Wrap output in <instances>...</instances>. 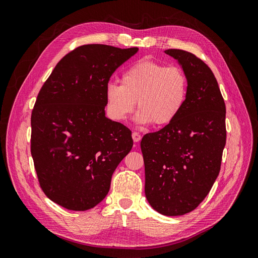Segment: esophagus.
<instances>
[{
    "instance_id": "1",
    "label": "esophagus",
    "mask_w": 258,
    "mask_h": 258,
    "mask_svg": "<svg viewBox=\"0 0 258 258\" xmlns=\"http://www.w3.org/2000/svg\"><path fill=\"white\" fill-rule=\"evenodd\" d=\"M132 139H134L135 142H139V141H141L142 136L138 134V132H132Z\"/></svg>"
}]
</instances>
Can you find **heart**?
<instances>
[{"mask_svg": "<svg viewBox=\"0 0 258 258\" xmlns=\"http://www.w3.org/2000/svg\"><path fill=\"white\" fill-rule=\"evenodd\" d=\"M121 85L108 83L105 106L113 120L123 121L134 112L136 100L140 123L165 126L181 112L187 96V77L177 67H166L151 59H140L124 70Z\"/></svg>", "mask_w": 258, "mask_h": 258, "instance_id": "obj_1", "label": "heart"}]
</instances>
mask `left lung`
<instances>
[{
    "mask_svg": "<svg viewBox=\"0 0 258 258\" xmlns=\"http://www.w3.org/2000/svg\"><path fill=\"white\" fill-rule=\"evenodd\" d=\"M187 77L176 118L141 141L145 196L157 212L176 216L196 209L212 188L226 144V106L211 69L194 53L167 49Z\"/></svg>",
    "mask_w": 258,
    "mask_h": 258,
    "instance_id": "8db88e82",
    "label": "left lung"
}]
</instances>
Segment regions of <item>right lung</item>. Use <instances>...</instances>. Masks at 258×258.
Masks as SVG:
<instances>
[{"label":"right lung","mask_w":258,"mask_h":258,"mask_svg":"<svg viewBox=\"0 0 258 258\" xmlns=\"http://www.w3.org/2000/svg\"><path fill=\"white\" fill-rule=\"evenodd\" d=\"M138 51L89 44L62 58L38 92L31 114V155L42 190L68 210L97 206L134 141L105 117V87Z\"/></svg>","instance_id":"1"}]
</instances>
